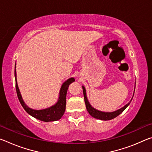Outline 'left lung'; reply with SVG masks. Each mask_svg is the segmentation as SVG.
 I'll list each match as a JSON object with an SVG mask.
<instances>
[{
    "instance_id": "obj_1",
    "label": "left lung",
    "mask_w": 152,
    "mask_h": 152,
    "mask_svg": "<svg viewBox=\"0 0 152 152\" xmlns=\"http://www.w3.org/2000/svg\"><path fill=\"white\" fill-rule=\"evenodd\" d=\"M82 89H83L84 102H85L86 109H87V110H88L89 114L91 115L92 117L95 118V119H101V120H103V121L111 120L113 119H114V118H115L116 117H117L118 115H119L121 113L123 110H124L126 108H127L129 105L130 102H132V99L133 97V96L132 98L131 101L129 102L127 104H126L124 107H123L122 108H121V109H119L115 110V111H113V112H102V111H101V110H99L96 109H94V107H92L91 106V104L89 103V102L88 101V99H87L86 89H85V88H84V86H82ZM134 92H135V90H134V92H133V95H134Z\"/></svg>"
}]
</instances>
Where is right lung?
<instances>
[{"mask_svg":"<svg viewBox=\"0 0 152 152\" xmlns=\"http://www.w3.org/2000/svg\"><path fill=\"white\" fill-rule=\"evenodd\" d=\"M15 78L16 82V91L17 94L18 99L19 100L20 103L21 104L22 107L25 110L28 114L31 116L33 117L35 119H39L44 122L56 121L60 119L63 116L66 109V94L68 91L69 85L73 82L75 81L74 78H70L64 82L61 86L60 93H59V98L57 102L55 104L52 105L50 107L46 108V109L41 110H35L31 109L25 104L21 94H20L19 86L17 84V73H16V64L15 67Z\"/></svg>","mask_w":152,"mask_h":152,"instance_id":"right-lung-1","label":"right lung"}]
</instances>
